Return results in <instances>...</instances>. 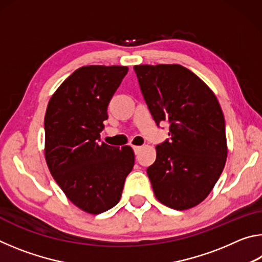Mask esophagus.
I'll use <instances>...</instances> for the list:
<instances>
[{
    "label": "esophagus",
    "instance_id": "obj_1",
    "mask_svg": "<svg viewBox=\"0 0 262 262\" xmlns=\"http://www.w3.org/2000/svg\"><path fill=\"white\" fill-rule=\"evenodd\" d=\"M142 147H139V145H133V150H134L135 154H139L141 151Z\"/></svg>",
    "mask_w": 262,
    "mask_h": 262
}]
</instances>
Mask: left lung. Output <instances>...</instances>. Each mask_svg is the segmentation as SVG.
<instances>
[{
  "label": "left lung",
  "instance_id": "left-lung-1",
  "mask_svg": "<svg viewBox=\"0 0 262 262\" xmlns=\"http://www.w3.org/2000/svg\"><path fill=\"white\" fill-rule=\"evenodd\" d=\"M142 95L157 125L170 123L147 173L159 202L177 210L209 195L228 156L225 121L209 86L180 64L134 66Z\"/></svg>",
  "mask_w": 262,
  "mask_h": 262
}]
</instances>
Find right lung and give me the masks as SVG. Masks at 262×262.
<instances>
[{"label": "right lung", "instance_id": "right-lung-1", "mask_svg": "<svg viewBox=\"0 0 262 262\" xmlns=\"http://www.w3.org/2000/svg\"><path fill=\"white\" fill-rule=\"evenodd\" d=\"M128 72L123 66H85L57 88L45 115V158L70 201L100 214L120 201L134 151L100 142L107 106Z\"/></svg>", "mask_w": 262, "mask_h": 262}]
</instances>
